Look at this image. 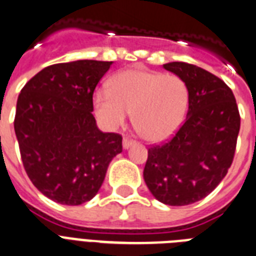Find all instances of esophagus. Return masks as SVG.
Returning <instances> with one entry per match:
<instances>
[{"instance_id":"obj_1","label":"esophagus","mask_w":256,"mask_h":256,"mask_svg":"<svg viewBox=\"0 0 256 256\" xmlns=\"http://www.w3.org/2000/svg\"><path fill=\"white\" fill-rule=\"evenodd\" d=\"M134 143H135V140H132V139L128 138V136H124V150H128V147H132Z\"/></svg>"}]
</instances>
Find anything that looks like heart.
Returning a JSON list of instances; mask_svg holds the SVG:
<instances>
[{
    "mask_svg": "<svg viewBox=\"0 0 256 256\" xmlns=\"http://www.w3.org/2000/svg\"><path fill=\"white\" fill-rule=\"evenodd\" d=\"M98 116L108 126L124 122L132 112L135 132L150 142H160L177 132L188 105V88L174 74L130 68L113 76L109 88L95 92Z\"/></svg>",
    "mask_w": 256,
    "mask_h": 256,
    "instance_id": "b5f03b06",
    "label": "heart"
}]
</instances>
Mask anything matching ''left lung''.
<instances>
[{"label":"left lung","mask_w":256,"mask_h":256,"mask_svg":"<svg viewBox=\"0 0 256 256\" xmlns=\"http://www.w3.org/2000/svg\"><path fill=\"white\" fill-rule=\"evenodd\" d=\"M188 88L186 120L170 139L148 148L143 177L156 199L188 206L216 188L230 168L241 117L224 80L186 62L165 64Z\"/></svg>","instance_id":"1"}]
</instances>
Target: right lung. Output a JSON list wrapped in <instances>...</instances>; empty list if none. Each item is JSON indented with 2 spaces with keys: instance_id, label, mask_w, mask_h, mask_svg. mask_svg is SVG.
I'll return each mask as SVG.
<instances>
[{
  "instance_id": "add662e5",
  "label": "right lung",
  "mask_w": 256,
  "mask_h": 256,
  "mask_svg": "<svg viewBox=\"0 0 256 256\" xmlns=\"http://www.w3.org/2000/svg\"><path fill=\"white\" fill-rule=\"evenodd\" d=\"M112 62L80 60L42 68L19 94L14 128L24 170L40 192L66 206L91 200L122 136L96 126L94 91Z\"/></svg>"
}]
</instances>
